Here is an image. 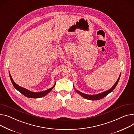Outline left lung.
<instances>
[{
    "mask_svg": "<svg viewBox=\"0 0 134 134\" xmlns=\"http://www.w3.org/2000/svg\"><path fill=\"white\" fill-rule=\"evenodd\" d=\"M120 76H121V74L120 75V76L118 78V80H117V81L116 82V83L114 84V85L111 88H110V90L104 92H103L102 93H100V94H97V95H87V94H83L81 92H80L79 91H77L75 90V91L80 95L81 96H82L83 97L85 98V99H88V100H100L101 99H102V98H103L104 97L106 96L108 94H109L110 93H111L114 89L116 87V85H118V82L120 80Z\"/></svg>",
    "mask_w": 134,
    "mask_h": 134,
    "instance_id": "1",
    "label": "left lung"
}]
</instances>
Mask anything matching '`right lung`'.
<instances>
[{
  "instance_id": "obj_1",
  "label": "right lung",
  "mask_w": 134,
  "mask_h": 134,
  "mask_svg": "<svg viewBox=\"0 0 134 134\" xmlns=\"http://www.w3.org/2000/svg\"><path fill=\"white\" fill-rule=\"evenodd\" d=\"M9 74H10V79L11 80V82H12L14 87L16 89L17 91H18L20 93H21L24 96H25L26 97H29V98H40V97L45 96L46 95H47L48 93H49L52 91V89L54 87V86L53 87L51 88L50 89H48V90H47L45 91L39 92V93H34V92H31V91H29L28 90H27V89L23 88V87L19 86V85H18L17 84H16L13 80L10 73H9Z\"/></svg>"
}]
</instances>
